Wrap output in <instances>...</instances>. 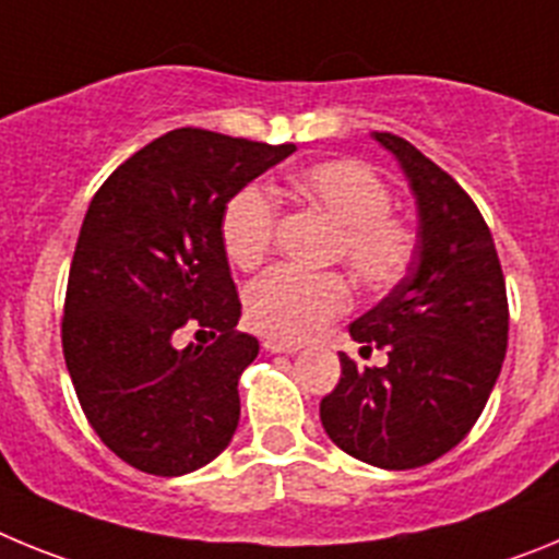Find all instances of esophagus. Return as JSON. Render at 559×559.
<instances>
[{"mask_svg": "<svg viewBox=\"0 0 559 559\" xmlns=\"http://www.w3.org/2000/svg\"><path fill=\"white\" fill-rule=\"evenodd\" d=\"M263 347L269 349V353H288V355H294V353H299V344H294V341H283V338H274V335H269V338L263 341Z\"/></svg>", "mask_w": 559, "mask_h": 559, "instance_id": "1", "label": "esophagus"}]
</instances>
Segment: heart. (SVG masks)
<instances>
[{"instance_id":"b5f03b06","label":"heart","mask_w":559,"mask_h":559,"mask_svg":"<svg viewBox=\"0 0 559 559\" xmlns=\"http://www.w3.org/2000/svg\"><path fill=\"white\" fill-rule=\"evenodd\" d=\"M290 192L335 224L333 257L344 260L360 285L389 288L406 274L414 235L392 212L386 181L364 162L330 159L290 173ZM276 206L269 192L246 185L221 212V243L237 269L263 263L274 243ZM349 308V288L335 271L308 274L288 265L263 274L246 290V316L260 333L302 341Z\"/></svg>"}]
</instances>
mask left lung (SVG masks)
Instances as JSON below:
<instances>
[{
    "instance_id": "left-lung-1",
    "label": "left lung",
    "mask_w": 559,
    "mask_h": 559,
    "mask_svg": "<svg viewBox=\"0 0 559 559\" xmlns=\"http://www.w3.org/2000/svg\"><path fill=\"white\" fill-rule=\"evenodd\" d=\"M397 159L417 204L406 276L349 335L386 349V367L341 358L319 417L335 445L383 471H412L456 448L487 406L510 333L496 243L471 195L394 133L372 131Z\"/></svg>"
}]
</instances>
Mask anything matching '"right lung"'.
<instances>
[{
    "label": "right lung",
    "mask_w": 559,
    "mask_h": 559,
    "mask_svg": "<svg viewBox=\"0 0 559 559\" xmlns=\"http://www.w3.org/2000/svg\"><path fill=\"white\" fill-rule=\"evenodd\" d=\"M294 151L176 128L122 162L88 204L69 269L63 358L97 437L136 471L185 476L231 442L237 380L260 341L235 330L240 299L221 212ZM185 326L213 341L181 350Z\"/></svg>",
    "instance_id": "1"
}]
</instances>
